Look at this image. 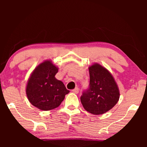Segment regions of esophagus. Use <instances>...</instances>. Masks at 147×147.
I'll return each instance as SVG.
<instances>
[{"instance_id": "34e87169", "label": "esophagus", "mask_w": 147, "mask_h": 147, "mask_svg": "<svg viewBox=\"0 0 147 147\" xmlns=\"http://www.w3.org/2000/svg\"><path fill=\"white\" fill-rule=\"evenodd\" d=\"M71 92H74V94H78V92H79V88H74V90H71Z\"/></svg>"}]
</instances>
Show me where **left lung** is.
Segmentation results:
<instances>
[{
	"label": "left lung",
	"instance_id": "obj_1",
	"mask_svg": "<svg viewBox=\"0 0 147 147\" xmlns=\"http://www.w3.org/2000/svg\"><path fill=\"white\" fill-rule=\"evenodd\" d=\"M90 84L80 100L84 109L99 115L112 109L117 103L120 93L111 74L99 64L89 67Z\"/></svg>",
	"mask_w": 147,
	"mask_h": 147
}]
</instances>
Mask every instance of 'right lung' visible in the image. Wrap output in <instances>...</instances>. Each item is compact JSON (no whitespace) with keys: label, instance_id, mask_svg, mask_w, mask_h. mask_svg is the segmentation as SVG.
I'll return each instance as SVG.
<instances>
[{"label":"right lung","instance_id":"add662e5","mask_svg":"<svg viewBox=\"0 0 147 147\" xmlns=\"http://www.w3.org/2000/svg\"><path fill=\"white\" fill-rule=\"evenodd\" d=\"M58 69L50 61H45L35 68L29 81L26 93L29 102L42 110L59 106L69 91L63 82L55 78Z\"/></svg>","mask_w":147,"mask_h":147}]
</instances>
